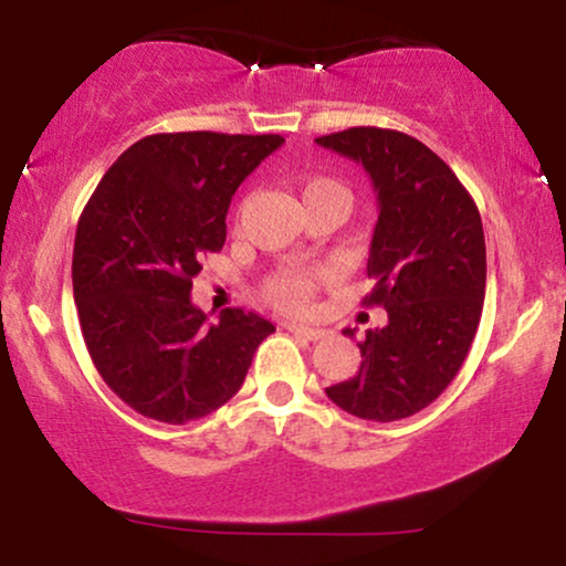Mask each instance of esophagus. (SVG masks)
Masks as SVG:
<instances>
[{"mask_svg": "<svg viewBox=\"0 0 566 566\" xmlns=\"http://www.w3.org/2000/svg\"><path fill=\"white\" fill-rule=\"evenodd\" d=\"M284 327H287L290 333L305 337V340H322V337L327 335V329H322V327H308V324H297V322H287V324H284Z\"/></svg>", "mask_w": 566, "mask_h": 566, "instance_id": "esophagus-1", "label": "esophagus"}]
</instances>
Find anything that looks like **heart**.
<instances>
[{
    "mask_svg": "<svg viewBox=\"0 0 566 566\" xmlns=\"http://www.w3.org/2000/svg\"><path fill=\"white\" fill-rule=\"evenodd\" d=\"M311 197H333L337 201L348 207L350 193L348 188L337 180L329 178H314L308 180L303 188V201ZM316 284H319V276L314 271L305 269H287V271H276L263 282V297L271 305H276L279 311H287V314H301L311 305V297H314Z\"/></svg>",
    "mask_w": 566,
    "mask_h": 566,
    "instance_id": "heart-1",
    "label": "heart"
}]
</instances>
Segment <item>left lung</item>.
Here are the masks:
<instances>
[{
	"label": "left lung",
	"mask_w": 566,
	"mask_h": 566,
	"mask_svg": "<svg viewBox=\"0 0 566 566\" xmlns=\"http://www.w3.org/2000/svg\"><path fill=\"white\" fill-rule=\"evenodd\" d=\"M324 148L359 161L378 191L365 305L388 322L367 329L361 367L327 388L337 407L375 423L409 418L450 386L479 329L486 247L476 201L444 159L399 129L350 127ZM343 335L354 337V329Z\"/></svg>",
	"instance_id": "1"
}]
</instances>
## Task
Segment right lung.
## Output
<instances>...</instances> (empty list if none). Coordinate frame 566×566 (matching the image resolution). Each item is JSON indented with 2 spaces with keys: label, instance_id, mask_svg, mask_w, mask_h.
<instances>
[{
  "label": "right lung",
  "instance_id": "right-lung-1",
  "mask_svg": "<svg viewBox=\"0 0 566 566\" xmlns=\"http://www.w3.org/2000/svg\"><path fill=\"white\" fill-rule=\"evenodd\" d=\"M282 135L159 133L108 167L74 239V301L106 386L143 418L184 426L223 407L274 324L242 308L218 322L191 303L201 258L226 242L242 180Z\"/></svg>",
  "mask_w": 566,
  "mask_h": 566
}]
</instances>
